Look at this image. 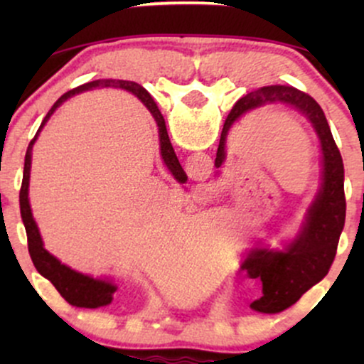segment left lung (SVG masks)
<instances>
[{"mask_svg":"<svg viewBox=\"0 0 364 364\" xmlns=\"http://www.w3.org/2000/svg\"><path fill=\"white\" fill-rule=\"evenodd\" d=\"M269 104H284L301 112L315 129L321 152V183L298 235L282 250L253 248L243 263L250 277L262 281L263 296L252 303L253 310L281 313L320 282L336 258L346 220L344 164L318 102L294 87L269 85L243 95L229 112L220 133L215 168L225 161V140L232 124L246 112Z\"/></svg>","mask_w":364,"mask_h":364,"instance_id":"left-lung-1","label":"left lung"}]
</instances>
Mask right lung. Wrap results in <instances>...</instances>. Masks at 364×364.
Masks as SVG:
<instances>
[{"mask_svg":"<svg viewBox=\"0 0 364 364\" xmlns=\"http://www.w3.org/2000/svg\"><path fill=\"white\" fill-rule=\"evenodd\" d=\"M95 87H116V89H124L132 92L133 95L140 99V102H144V106L147 107L152 114V118L156 119L159 127V147H161V156L164 161L166 168L169 169V173L173 174V178L176 179L179 185L186 183V173L183 171L181 164H179L176 154H174L173 145H171L168 128H166L164 116L159 111L156 101L152 99V95L149 94L144 87H140L139 83H129L124 80H95L83 83V85L77 87V89L66 92L63 94L54 106L49 109L46 118L41 123L39 129H37L36 136L28 144L27 154H25V164H23V179H22V188H20V214H22V220L25 225V231H27V243H28V253H31L32 262H34L37 272L43 277L51 281V284L56 287L58 292L66 299L72 306L78 308H99L106 306L112 301V294L118 291V286L109 279H94L92 275H85L77 270L70 269L68 265L61 263L54 255H51L48 250L44 248L43 237H41L39 228H37L34 215H32L31 202H28V183H31V168H32V147H34L37 136H39L41 129L44 128V124L48 123V119L51 118L53 112L61 106L63 102L68 101L70 97H73L75 94H80V92L95 89Z\"/></svg>","mask_w":364,"mask_h":364,"instance_id":"add662e5","label":"right lung"}]
</instances>
